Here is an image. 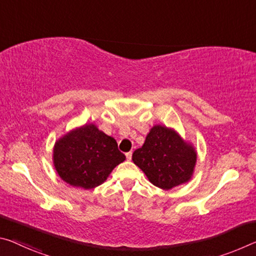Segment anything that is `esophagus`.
Returning a JSON list of instances; mask_svg holds the SVG:
<instances>
[{
  "label": "esophagus",
  "mask_w": 256,
  "mask_h": 256,
  "mask_svg": "<svg viewBox=\"0 0 256 256\" xmlns=\"http://www.w3.org/2000/svg\"><path fill=\"white\" fill-rule=\"evenodd\" d=\"M125 155H126V158H128V160H131V158H132V152H126V154H125Z\"/></svg>",
  "instance_id": "esophagus-1"
}]
</instances>
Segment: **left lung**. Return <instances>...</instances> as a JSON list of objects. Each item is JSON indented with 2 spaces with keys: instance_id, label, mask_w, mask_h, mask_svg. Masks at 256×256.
<instances>
[{
  "instance_id": "8db88e82",
  "label": "left lung",
  "mask_w": 256,
  "mask_h": 256,
  "mask_svg": "<svg viewBox=\"0 0 256 256\" xmlns=\"http://www.w3.org/2000/svg\"><path fill=\"white\" fill-rule=\"evenodd\" d=\"M132 160L154 186L170 190L192 179L197 152L173 128L154 125Z\"/></svg>"
}]
</instances>
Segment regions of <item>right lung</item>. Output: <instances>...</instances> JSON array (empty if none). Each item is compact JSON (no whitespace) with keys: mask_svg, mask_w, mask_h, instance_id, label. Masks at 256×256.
Masks as SVG:
<instances>
[{"mask_svg":"<svg viewBox=\"0 0 256 256\" xmlns=\"http://www.w3.org/2000/svg\"><path fill=\"white\" fill-rule=\"evenodd\" d=\"M54 165L59 176L72 186L92 189L107 180L125 155L112 136L85 124L72 130L56 141Z\"/></svg>","mask_w":256,"mask_h":256,"instance_id":"right-lung-1","label":"right lung"}]
</instances>
